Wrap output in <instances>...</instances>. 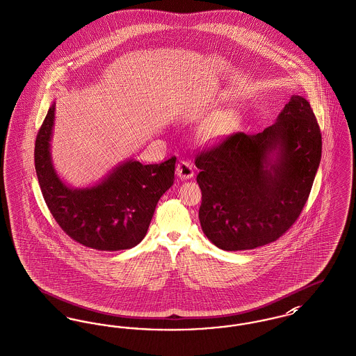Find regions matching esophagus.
<instances>
[{
  "label": "esophagus",
  "instance_id": "1",
  "mask_svg": "<svg viewBox=\"0 0 356 356\" xmlns=\"http://www.w3.org/2000/svg\"><path fill=\"white\" fill-rule=\"evenodd\" d=\"M176 175L181 179V180H189L193 177V168L189 164L188 161L181 160L177 167H176Z\"/></svg>",
  "mask_w": 356,
  "mask_h": 356
}]
</instances>
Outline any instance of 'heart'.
<instances>
[{"label":"heart","instance_id":"b5f03b06","mask_svg":"<svg viewBox=\"0 0 356 356\" xmlns=\"http://www.w3.org/2000/svg\"><path fill=\"white\" fill-rule=\"evenodd\" d=\"M235 124H236V115L232 111L220 113L212 117L209 122L203 126L199 137L204 144H209V145L219 144L230 134Z\"/></svg>","mask_w":356,"mask_h":356}]
</instances>
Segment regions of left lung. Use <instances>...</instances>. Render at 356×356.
<instances>
[{
	"mask_svg": "<svg viewBox=\"0 0 356 356\" xmlns=\"http://www.w3.org/2000/svg\"><path fill=\"white\" fill-rule=\"evenodd\" d=\"M320 160L314 111L305 98L292 95L264 131L236 133L196 157L202 230L226 251L277 241L304 209Z\"/></svg>",
	"mask_w": 356,
	"mask_h": 356,
	"instance_id": "obj_1",
	"label": "left lung"
}]
</instances>
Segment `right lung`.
I'll use <instances>...</instances> for the list:
<instances>
[{
	"label": "right lung",
	"instance_id": "right-lung-1",
	"mask_svg": "<svg viewBox=\"0 0 356 356\" xmlns=\"http://www.w3.org/2000/svg\"><path fill=\"white\" fill-rule=\"evenodd\" d=\"M55 102L35 144V167L55 220L78 243L101 251L126 250L145 236L160 197L173 184L176 157L144 165L134 159L113 168L92 186L74 188L58 175L51 156Z\"/></svg>",
	"mask_w": 356,
	"mask_h": 356
}]
</instances>
